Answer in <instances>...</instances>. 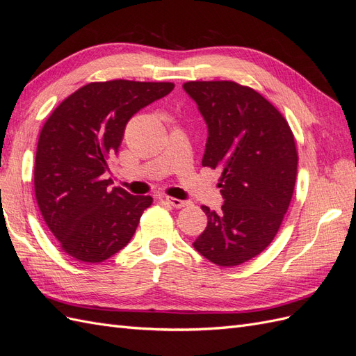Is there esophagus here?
<instances>
[{
	"label": "esophagus",
	"instance_id": "esophagus-1",
	"mask_svg": "<svg viewBox=\"0 0 356 356\" xmlns=\"http://www.w3.org/2000/svg\"><path fill=\"white\" fill-rule=\"evenodd\" d=\"M165 200L170 204V207H174V208H186V207H188V204H190L188 200H181V199L169 197V196H166Z\"/></svg>",
	"mask_w": 356,
	"mask_h": 356
}]
</instances>
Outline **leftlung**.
I'll return each instance as SVG.
<instances>
[{"instance_id": "8db88e82", "label": "left lung", "mask_w": 356, "mask_h": 356, "mask_svg": "<svg viewBox=\"0 0 356 356\" xmlns=\"http://www.w3.org/2000/svg\"><path fill=\"white\" fill-rule=\"evenodd\" d=\"M208 126L202 165L221 170L220 212L202 207L207 229L193 242L217 266H239L263 252L281 227L293 197L297 148L288 122L248 86L187 81Z\"/></svg>"}]
</instances>
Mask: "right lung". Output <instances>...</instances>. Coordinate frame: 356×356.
<instances>
[{
	"label": "right lung",
	"mask_w": 356,
	"mask_h": 356,
	"mask_svg": "<svg viewBox=\"0 0 356 356\" xmlns=\"http://www.w3.org/2000/svg\"><path fill=\"white\" fill-rule=\"evenodd\" d=\"M174 83L111 80L89 83L50 114L37 145L38 208L63 252L101 263L129 243L152 196H134L104 179L127 122L163 98Z\"/></svg>",
	"instance_id": "right-lung-1"
}]
</instances>
